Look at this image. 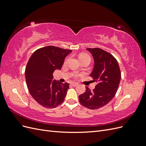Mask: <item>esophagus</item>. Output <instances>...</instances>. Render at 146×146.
I'll use <instances>...</instances> for the list:
<instances>
[{"instance_id":"obj_1","label":"esophagus","mask_w":146,"mask_h":146,"mask_svg":"<svg viewBox=\"0 0 146 146\" xmlns=\"http://www.w3.org/2000/svg\"><path fill=\"white\" fill-rule=\"evenodd\" d=\"M70 85L72 86H76L78 85V84L77 83H70Z\"/></svg>"}]
</instances>
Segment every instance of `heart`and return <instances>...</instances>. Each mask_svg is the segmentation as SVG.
<instances>
[{
	"mask_svg": "<svg viewBox=\"0 0 146 146\" xmlns=\"http://www.w3.org/2000/svg\"><path fill=\"white\" fill-rule=\"evenodd\" d=\"M85 58H90V59H91L90 56L88 55V54H80V55H79V59H80V60L85 59ZM79 76H80V75H79L78 74L76 73V74H74L73 75V77L74 78H77L79 77Z\"/></svg>",
	"mask_w": 146,
	"mask_h": 146,
	"instance_id": "b5f03b06",
	"label": "heart"
}]
</instances>
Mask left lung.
I'll list each match as a JSON object with an SVG mask.
<instances>
[{
    "label": "left lung",
    "mask_w": 146,
    "mask_h": 146,
    "mask_svg": "<svg viewBox=\"0 0 146 146\" xmlns=\"http://www.w3.org/2000/svg\"><path fill=\"white\" fill-rule=\"evenodd\" d=\"M93 56L94 66L90 76L98 84L91 91L79 96V102L90 110H97L107 105L115 96L121 78V73L116 59L109 52L100 48H87Z\"/></svg>",
    "instance_id": "1"
}]
</instances>
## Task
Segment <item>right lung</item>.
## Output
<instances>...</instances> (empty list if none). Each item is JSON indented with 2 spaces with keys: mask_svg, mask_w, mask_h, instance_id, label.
Instances as JSON below:
<instances>
[{
  "mask_svg": "<svg viewBox=\"0 0 146 146\" xmlns=\"http://www.w3.org/2000/svg\"><path fill=\"white\" fill-rule=\"evenodd\" d=\"M72 50L48 46L38 48L30 57L25 70L29 91L37 102L47 108L62 104L69 84L52 80L53 73L61 69Z\"/></svg>",
  "mask_w": 146,
  "mask_h": 146,
  "instance_id": "right-lung-1",
  "label": "right lung"
}]
</instances>
